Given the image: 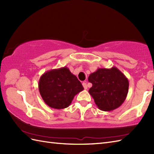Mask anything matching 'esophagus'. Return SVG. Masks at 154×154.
<instances>
[{
  "instance_id": "34e87169",
  "label": "esophagus",
  "mask_w": 154,
  "mask_h": 154,
  "mask_svg": "<svg viewBox=\"0 0 154 154\" xmlns=\"http://www.w3.org/2000/svg\"><path fill=\"white\" fill-rule=\"evenodd\" d=\"M83 86L85 89H87V85L86 83H85V82L83 83Z\"/></svg>"
}]
</instances>
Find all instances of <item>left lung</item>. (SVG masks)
Masks as SVG:
<instances>
[{
	"mask_svg": "<svg viewBox=\"0 0 154 154\" xmlns=\"http://www.w3.org/2000/svg\"><path fill=\"white\" fill-rule=\"evenodd\" d=\"M88 81L93 85L89 93L101 110L111 111L119 108L128 93V80L116 67L97 69L89 75Z\"/></svg>",
	"mask_w": 154,
	"mask_h": 154,
	"instance_id": "1",
	"label": "left lung"
}]
</instances>
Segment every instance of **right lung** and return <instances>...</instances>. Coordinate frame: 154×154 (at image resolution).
Segmentation results:
<instances>
[{"label":"right lung","instance_id":"1","mask_svg":"<svg viewBox=\"0 0 154 154\" xmlns=\"http://www.w3.org/2000/svg\"><path fill=\"white\" fill-rule=\"evenodd\" d=\"M38 88L45 103L55 109L68 107L74 97L84 89L67 67L45 72L39 80Z\"/></svg>","mask_w":154,"mask_h":154}]
</instances>
